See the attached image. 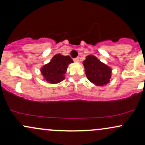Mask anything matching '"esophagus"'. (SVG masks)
<instances>
[{
  "instance_id": "34e87169",
  "label": "esophagus",
  "mask_w": 145,
  "mask_h": 145,
  "mask_svg": "<svg viewBox=\"0 0 145 145\" xmlns=\"http://www.w3.org/2000/svg\"><path fill=\"white\" fill-rule=\"evenodd\" d=\"M74 62H76V63L79 62V57L75 58V59H74Z\"/></svg>"
}]
</instances>
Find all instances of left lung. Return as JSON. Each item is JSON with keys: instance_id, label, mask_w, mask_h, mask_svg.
Segmentation results:
<instances>
[{"instance_id": "1", "label": "left lung", "mask_w": 145, "mask_h": 145, "mask_svg": "<svg viewBox=\"0 0 145 145\" xmlns=\"http://www.w3.org/2000/svg\"><path fill=\"white\" fill-rule=\"evenodd\" d=\"M83 65L88 80L96 86L105 85L110 82L111 69L104 63H101L95 56H86Z\"/></svg>"}]
</instances>
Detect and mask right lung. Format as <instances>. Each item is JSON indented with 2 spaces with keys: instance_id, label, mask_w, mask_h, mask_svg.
<instances>
[{
  "instance_id": "obj_1",
  "label": "right lung",
  "mask_w": 145,
  "mask_h": 145,
  "mask_svg": "<svg viewBox=\"0 0 145 145\" xmlns=\"http://www.w3.org/2000/svg\"><path fill=\"white\" fill-rule=\"evenodd\" d=\"M71 63H73V60L69 56L56 54L50 62L41 68V74L49 83H59L65 79L64 74L67 71L68 65Z\"/></svg>"
}]
</instances>
